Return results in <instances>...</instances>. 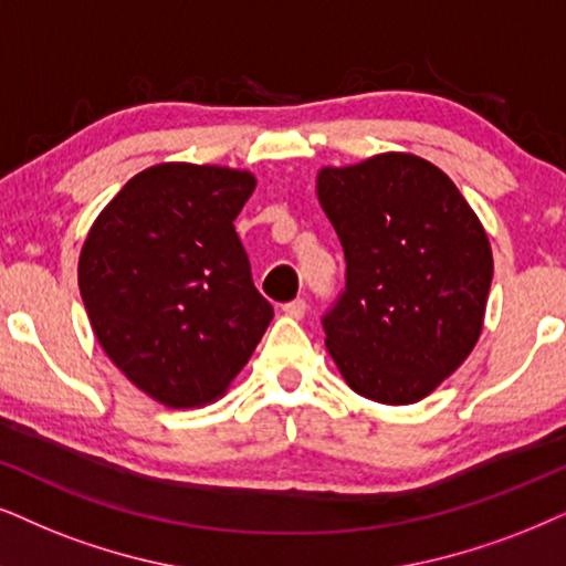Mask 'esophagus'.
<instances>
[{"label": "esophagus", "mask_w": 566, "mask_h": 566, "mask_svg": "<svg viewBox=\"0 0 566 566\" xmlns=\"http://www.w3.org/2000/svg\"><path fill=\"white\" fill-rule=\"evenodd\" d=\"M305 311H307V303L303 297H295V300H290V303H284V313L292 318H303Z\"/></svg>", "instance_id": "esophagus-1"}]
</instances>
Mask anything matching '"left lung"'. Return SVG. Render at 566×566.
Returning a JSON list of instances; mask_svg holds the SVG:
<instances>
[{"label":"left lung","mask_w":566,"mask_h":566,"mask_svg":"<svg viewBox=\"0 0 566 566\" xmlns=\"http://www.w3.org/2000/svg\"><path fill=\"white\" fill-rule=\"evenodd\" d=\"M345 250V290L321 318L357 395L412 405L452 376L483 328L493 259L483 224L439 167L381 154L318 175Z\"/></svg>","instance_id":"8db88e82"}]
</instances>
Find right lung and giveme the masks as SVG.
<instances>
[{"label": "right lung", "mask_w": 566, "mask_h": 566, "mask_svg": "<svg viewBox=\"0 0 566 566\" xmlns=\"http://www.w3.org/2000/svg\"><path fill=\"white\" fill-rule=\"evenodd\" d=\"M250 171L156 164L93 221L77 284L112 363L167 407L221 397L274 318L234 219Z\"/></svg>", "instance_id": "right-lung-1"}]
</instances>
